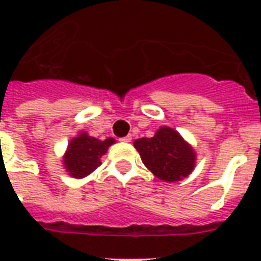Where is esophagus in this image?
Here are the masks:
<instances>
[{
  "label": "esophagus",
  "instance_id": "esophagus-1",
  "mask_svg": "<svg viewBox=\"0 0 261 261\" xmlns=\"http://www.w3.org/2000/svg\"><path fill=\"white\" fill-rule=\"evenodd\" d=\"M120 140H121V141H125V143H129V141L132 140V137H130V136H129V135H128V136H125V137H121Z\"/></svg>",
  "mask_w": 261,
  "mask_h": 261
}]
</instances>
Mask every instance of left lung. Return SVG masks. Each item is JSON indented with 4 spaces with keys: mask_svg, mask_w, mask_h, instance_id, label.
I'll return each mask as SVG.
<instances>
[{
    "mask_svg": "<svg viewBox=\"0 0 261 261\" xmlns=\"http://www.w3.org/2000/svg\"><path fill=\"white\" fill-rule=\"evenodd\" d=\"M133 144L153 175L167 182L179 181L195 167L193 149L174 129L162 126L153 137L137 139Z\"/></svg>",
    "mask_w": 261,
    "mask_h": 261,
    "instance_id": "8db88e82",
    "label": "left lung"
}]
</instances>
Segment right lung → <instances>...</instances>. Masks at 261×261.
Here are the masks:
<instances>
[{"mask_svg":"<svg viewBox=\"0 0 261 261\" xmlns=\"http://www.w3.org/2000/svg\"><path fill=\"white\" fill-rule=\"evenodd\" d=\"M114 143V139L98 140L95 137L82 133L73 140H70L69 148L64 156L65 169L74 178H83L91 174L96 167L100 166V158L110 145Z\"/></svg>","mask_w":261,"mask_h":261,"instance_id":"right-lung-1","label":"right lung"}]
</instances>
